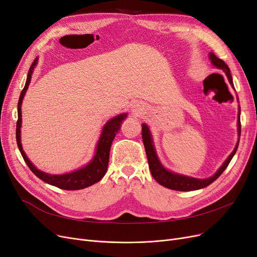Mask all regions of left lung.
Wrapping results in <instances>:
<instances>
[{
	"mask_svg": "<svg viewBox=\"0 0 257 257\" xmlns=\"http://www.w3.org/2000/svg\"><path fill=\"white\" fill-rule=\"evenodd\" d=\"M210 59L214 66H216L217 69H221L225 73L227 79H229L231 85L234 88L232 75H231L229 66L225 64V62L223 60L216 57V55L214 53H210ZM237 126H238V136L240 137V128H241L240 108L238 110V121H237ZM142 139H143L144 147L146 150V156H147V160H148L150 173L155 178L156 181L164 187H167L169 189H174V191H180V192L196 191V189H200V188L206 187L207 185L212 184L215 180L224 172V169L227 167V165L230 164L231 160L234 157V155L236 154V150H237V148H238V144H239V140H238V142H237V144L233 150V153L229 156V158L224 161V163L221 165V167L219 169L217 170L215 175H213L212 177L207 178V179H197V178H192V177H187V176L169 172V170H167L162 164H161L160 160L157 156V153H156L154 141H153V138H151L150 130L147 127L146 123H143V125H142Z\"/></svg>",
	"mask_w": 257,
	"mask_h": 257,
	"instance_id": "left-lung-1",
	"label": "left lung"
}]
</instances>
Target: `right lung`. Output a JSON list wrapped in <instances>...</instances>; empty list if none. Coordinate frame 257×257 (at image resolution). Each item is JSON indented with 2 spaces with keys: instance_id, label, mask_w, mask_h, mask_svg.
I'll return each instance as SVG.
<instances>
[{
  "instance_id": "1",
  "label": "right lung",
  "mask_w": 257,
  "mask_h": 257,
  "mask_svg": "<svg viewBox=\"0 0 257 257\" xmlns=\"http://www.w3.org/2000/svg\"><path fill=\"white\" fill-rule=\"evenodd\" d=\"M38 62V58L34 60L32 63L30 70L27 73V78L24 88L20 94L18 102V121H17V129H16V139L19 150L25 161L27 166L30 167L32 172L39 178L42 181L47 184H51L61 189H66V191H77V189H82L85 187H89L95 183H97L99 180L102 179L107 172L108 164H109V155H110V148L111 144L115 138L117 131L120 128L121 121L127 117V113L119 114V115L111 118L106 122L103 126L100 138L98 140V143L96 146V153L87 165L75 170V172L64 174V175H51L41 172L30 161L25 155L21 144V123H22V113H21V104L24 98V95L28 88V84L32 79V74L34 72L35 66Z\"/></svg>"
}]
</instances>
